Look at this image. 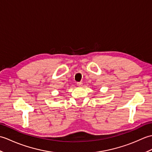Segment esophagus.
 <instances>
[{
	"instance_id": "1",
	"label": "esophagus",
	"mask_w": 152,
	"mask_h": 152,
	"mask_svg": "<svg viewBox=\"0 0 152 152\" xmlns=\"http://www.w3.org/2000/svg\"><path fill=\"white\" fill-rule=\"evenodd\" d=\"M82 84H83V83L82 82H80L77 83V86H82Z\"/></svg>"
}]
</instances>
